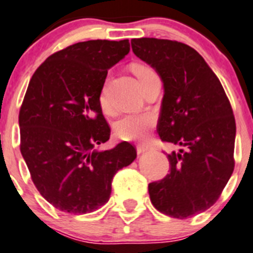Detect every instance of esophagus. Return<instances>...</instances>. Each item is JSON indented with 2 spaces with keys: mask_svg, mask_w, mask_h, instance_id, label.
Masks as SVG:
<instances>
[{
  "mask_svg": "<svg viewBox=\"0 0 253 253\" xmlns=\"http://www.w3.org/2000/svg\"><path fill=\"white\" fill-rule=\"evenodd\" d=\"M150 150H153V146L150 145H139L138 148H136L138 154H144L146 153V151H150Z\"/></svg>",
  "mask_w": 253,
  "mask_h": 253,
  "instance_id": "obj_1",
  "label": "esophagus"
}]
</instances>
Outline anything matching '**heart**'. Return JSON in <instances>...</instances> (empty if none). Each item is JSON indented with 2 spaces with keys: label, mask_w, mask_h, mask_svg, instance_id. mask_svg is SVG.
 Wrapping results in <instances>:
<instances>
[{
  "label": "heart",
  "mask_w": 253,
  "mask_h": 253,
  "mask_svg": "<svg viewBox=\"0 0 253 253\" xmlns=\"http://www.w3.org/2000/svg\"><path fill=\"white\" fill-rule=\"evenodd\" d=\"M154 72L149 67L145 66H135L134 67V73L139 78V81L148 76L149 73ZM99 104L104 112L110 110L109 97H108V84L105 83L102 86V90L99 93ZM155 124V118L150 113H143V114H128L120 118L115 123V135L122 140L126 141H140L148 138Z\"/></svg>",
  "instance_id": "obj_1"
}]
</instances>
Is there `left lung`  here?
<instances>
[{"instance_id": "8db88e82", "label": "left lung", "mask_w": 253, "mask_h": 253, "mask_svg": "<svg viewBox=\"0 0 253 253\" xmlns=\"http://www.w3.org/2000/svg\"><path fill=\"white\" fill-rule=\"evenodd\" d=\"M131 49L163 81L160 139L182 148L168 154L169 174L149 184L151 204L174 218L204 212L217 201L235 167L236 123L225 90L190 45L134 38Z\"/></svg>"}]
</instances>
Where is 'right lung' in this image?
I'll use <instances>...</instances> for the list:
<instances>
[{"label": "right lung", "instance_id": "right-lung-1", "mask_svg": "<svg viewBox=\"0 0 253 253\" xmlns=\"http://www.w3.org/2000/svg\"><path fill=\"white\" fill-rule=\"evenodd\" d=\"M130 50L129 40H94L48 57L28 84L20 110L21 154L45 200L73 215L108 203L118 170L135 160L123 141L109 150L110 128L99 104L108 69Z\"/></svg>", "mask_w": 253, "mask_h": 253}]
</instances>
